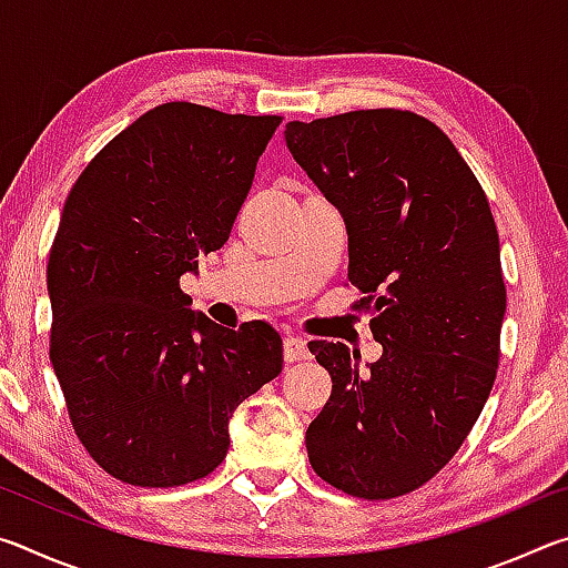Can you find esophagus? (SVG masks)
I'll use <instances>...</instances> for the list:
<instances>
[{"instance_id":"1","label":"esophagus","mask_w":568,"mask_h":568,"mask_svg":"<svg viewBox=\"0 0 568 568\" xmlns=\"http://www.w3.org/2000/svg\"><path fill=\"white\" fill-rule=\"evenodd\" d=\"M311 351H307V343L303 338H297V335H287L283 341V358L285 363H295V361H305Z\"/></svg>"}]
</instances>
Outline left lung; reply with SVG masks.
I'll return each instance as SVG.
<instances>
[{"instance_id":"1","label":"left lung","mask_w":568,"mask_h":568,"mask_svg":"<svg viewBox=\"0 0 568 568\" xmlns=\"http://www.w3.org/2000/svg\"><path fill=\"white\" fill-rule=\"evenodd\" d=\"M285 145L348 230V281L383 355L311 341L333 390L305 430L315 474L368 501L416 491L478 420L501 358L498 230L444 130L408 110L287 122Z\"/></svg>"}]
</instances>
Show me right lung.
<instances>
[{
	"instance_id": "1",
	"label": "right lung",
	"mask_w": 568,
	"mask_h": 568,
	"mask_svg": "<svg viewBox=\"0 0 568 568\" xmlns=\"http://www.w3.org/2000/svg\"><path fill=\"white\" fill-rule=\"evenodd\" d=\"M283 118L165 102L70 190L47 263L50 361L77 438L124 484L172 488L223 464L233 410L283 371L263 321L192 311L180 277L223 247Z\"/></svg>"
}]
</instances>
